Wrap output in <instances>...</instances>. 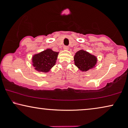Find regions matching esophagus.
<instances>
[{"label":"esophagus","instance_id":"esophagus-1","mask_svg":"<svg viewBox=\"0 0 128 128\" xmlns=\"http://www.w3.org/2000/svg\"><path fill=\"white\" fill-rule=\"evenodd\" d=\"M64 50H68V49H69V47H68V46H64Z\"/></svg>","mask_w":128,"mask_h":128}]
</instances>
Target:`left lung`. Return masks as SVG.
I'll list each match as a JSON object with an SVG mask.
<instances>
[{"mask_svg": "<svg viewBox=\"0 0 128 128\" xmlns=\"http://www.w3.org/2000/svg\"><path fill=\"white\" fill-rule=\"evenodd\" d=\"M74 64L77 67L82 71H87L95 66L97 58L88 52L80 50L74 57Z\"/></svg>", "mask_w": 128, "mask_h": 128, "instance_id": "left-lung-1", "label": "left lung"}]
</instances>
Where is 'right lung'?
<instances>
[{
    "label": "right lung",
    "instance_id": "right-lung-1",
    "mask_svg": "<svg viewBox=\"0 0 128 128\" xmlns=\"http://www.w3.org/2000/svg\"><path fill=\"white\" fill-rule=\"evenodd\" d=\"M58 55V52L48 49L33 56V66L38 71L47 72L55 64Z\"/></svg>",
    "mask_w": 128,
    "mask_h": 128
}]
</instances>
